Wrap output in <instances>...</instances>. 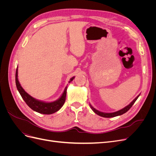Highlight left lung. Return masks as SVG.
Wrapping results in <instances>:
<instances>
[{
    "label": "left lung",
    "mask_w": 156,
    "mask_h": 156,
    "mask_svg": "<svg viewBox=\"0 0 156 156\" xmlns=\"http://www.w3.org/2000/svg\"><path fill=\"white\" fill-rule=\"evenodd\" d=\"M140 96L138 95L137 96H136L134 100L132 101L128 105H127L126 107H125L124 108H122V109L118 111H116V112H110V113H107V112H101V111H98L97 109H96L95 108H94L91 104H90V106L92 110L96 113V114H97L98 115L100 116H102V117H105V118H112V117H115V116H120V115H122L124 114V113H126L127 111L129 110V108L132 107V105H133L134 104V103L136 101V100H137L139 96Z\"/></svg>",
    "instance_id": "1"
}]
</instances>
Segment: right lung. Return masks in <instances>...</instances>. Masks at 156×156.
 Listing matches in <instances>:
<instances>
[{"label": "right lung", "mask_w": 156, "mask_h": 156, "mask_svg": "<svg viewBox=\"0 0 156 156\" xmlns=\"http://www.w3.org/2000/svg\"><path fill=\"white\" fill-rule=\"evenodd\" d=\"M18 68V67H17ZM16 69V87L18 90L19 92L21 94L23 100L25 101L30 108H31L33 111H34L37 112L41 113V114L44 115H51L53 113L56 112L60 110L61 107L63 106L66 101V92H67V87L65 88L63 94L57 100H56L53 102H45L43 101L37 100L36 99L30 96L29 94L27 93L25 90L22 88L21 84L19 82L18 80V69ZM75 77H73L70 79L69 83L72 81Z\"/></svg>", "instance_id": "1"}]
</instances>
